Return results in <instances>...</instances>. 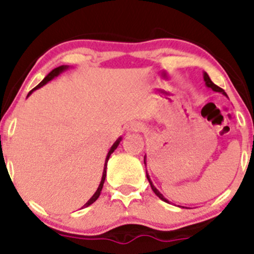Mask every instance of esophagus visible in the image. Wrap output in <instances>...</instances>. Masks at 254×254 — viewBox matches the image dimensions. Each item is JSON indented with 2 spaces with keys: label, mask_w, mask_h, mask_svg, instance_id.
I'll use <instances>...</instances> for the list:
<instances>
[{
  "label": "esophagus",
  "mask_w": 254,
  "mask_h": 254,
  "mask_svg": "<svg viewBox=\"0 0 254 254\" xmlns=\"http://www.w3.org/2000/svg\"><path fill=\"white\" fill-rule=\"evenodd\" d=\"M143 129H145V127H143V125L141 124V123H131V124L127 127V131H130V132L142 131Z\"/></svg>",
  "instance_id": "34e87169"
}]
</instances>
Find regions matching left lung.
<instances>
[{
    "mask_svg": "<svg viewBox=\"0 0 254 254\" xmlns=\"http://www.w3.org/2000/svg\"><path fill=\"white\" fill-rule=\"evenodd\" d=\"M203 78H204V82H205V86L207 87V88H211L212 91L214 92H220V93H222L224 94V96H226L227 97V94H226V92L224 91V89L222 88H220L219 86H216V84L214 83V82L211 81V79H210V77H209V75H207L206 72H204L203 73ZM143 163H145V166H146V155H145V157H143ZM146 177H147V179H148V182H150V186H151V188H152V190H153V193L156 194V195L158 196V198L161 199V200H163V201H166V203H168V200L167 199L165 198V196L162 195V194L160 193V190H158L157 188H156L155 186H153V183H152V181H151V178H150V176H148V173H147V171H146ZM179 207H183L184 209V206H179ZM187 209V207H186Z\"/></svg>",
    "mask_w": 254,
    "mask_h": 254,
    "instance_id": "obj_1",
    "label": "left lung"
}]
</instances>
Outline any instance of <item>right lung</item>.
<instances>
[{
    "label": "right lung",
    "mask_w": 254,
    "mask_h": 254,
    "mask_svg": "<svg viewBox=\"0 0 254 254\" xmlns=\"http://www.w3.org/2000/svg\"><path fill=\"white\" fill-rule=\"evenodd\" d=\"M67 68H68V66H67V65H61V66H59V67L54 68L53 71H50V72H49L48 75L45 76L44 79H43V81L40 82V83L38 84V86L35 87L34 89H32V91H30L29 93H28V96H29V94H32V92H33V91H35V89L40 88V87H43V86H44V84H47L49 81H51V79H54V78H55V77H58V76L60 75L61 72H64V71H66V70H67ZM28 96H27V97H28ZM120 141H122V136H120V137H118V139H117V141H115L114 143H113V145H112V147L109 148L108 153H107V157H106V163H104V170H103V175H102L101 183H99L98 188H97V190H96V193H94L93 195H92V198L89 199V200L87 201L86 204H84L83 207H87V206H89V205H91V204H93L94 201H96L97 199L99 198V195H101L102 188H103V184H104V181H106V176H107V163H108V160H109V157H111V155H112V153L114 152V151L117 150V147H118V146H119Z\"/></svg>",
    "instance_id": "right-lung-1"
}]
</instances>
